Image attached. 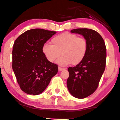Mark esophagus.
<instances>
[{"mask_svg": "<svg viewBox=\"0 0 120 120\" xmlns=\"http://www.w3.org/2000/svg\"><path fill=\"white\" fill-rule=\"evenodd\" d=\"M58 69H59V71H63V70H64V68H61V67H59V68H58Z\"/></svg>", "mask_w": 120, "mask_h": 120, "instance_id": "esophagus-1", "label": "esophagus"}]
</instances>
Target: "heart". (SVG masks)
I'll list each match as a JSON object with an SVG mask.
<instances>
[{
	"label": "heart",
	"instance_id": "b5f03b06",
	"mask_svg": "<svg viewBox=\"0 0 120 120\" xmlns=\"http://www.w3.org/2000/svg\"><path fill=\"white\" fill-rule=\"evenodd\" d=\"M51 42L52 45H44L43 53L50 63H53L61 55L57 60L61 66H67L70 63L73 65H77L84 60L87 53L86 39L75 34L62 33L54 37Z\"/></svg>",
	"mask_w": 120,
	"mask_h": 120
}]
</instances>
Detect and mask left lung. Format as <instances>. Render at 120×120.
I'll return each instance as SVG.
<instances>
[{"label": "left lung", "instance_id": "left-lung-1", "mask_svg": "<svg viewBox=\"0 0 120 120\" xmlns=\"http://www.w3.org/2000/svg\"><path fill=\"white\" fill-rule=\"evenodd\" d=\"M72 33L82 35L88 42V51L84 60L74 67H69L67 79L68 90L73 96L84 98L94 93L105 71L106 48L101 36L94 30L77 28Z\"/></svg>", "mask_w": 120, "mask_h": 120}]
</instances>
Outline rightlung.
I'll return each instance as SVG.
<instances>
[{"label": "right lung", "instance_id": "obj_1", "mask_svg": "<svg viewBox=\"0 0 120 120\" xmlns=\"http://www.w3.org/2000/svg\"><path fill=\"white\" fill-rule=\"evenodd\" d=\"M55 31L36 28L26 31L16 39L12 50V69L20 89L29 94L44 91L57 74L58 65L50 63L42 48Z\"/></svg>", "mask_w": 120, "mask_h": 120}]
</instances>
